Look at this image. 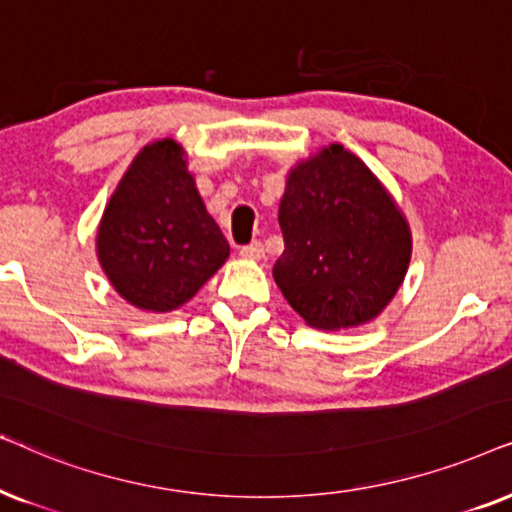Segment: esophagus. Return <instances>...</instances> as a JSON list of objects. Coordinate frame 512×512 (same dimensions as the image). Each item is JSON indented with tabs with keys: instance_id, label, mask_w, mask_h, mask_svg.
<instances>
[{
	"instance_id": "esophagus-1",
	"label": "esophagus",
	"mask_w": 512,
	"mask_h": 512,
	"mask_svg": "<svg viewBox=\"0 0 512 512\" xmlns=\"http://www.w3.org/2000/svg\"><path fill=\"white\" fill-rule=\"evenodd\" d=\"M262 255H264V248L260 241H252L241 248V257H245V260H262Z\"/></svg>"
}]
</instances>
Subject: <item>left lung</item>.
I'll return each mask as SVG.
<instances>
[{"mask_svg":"<svg viewBox=\"0 0 512 512\" xmlns=\"http://www.w3.org/2000/svg\"><path fill=\"white\" fill-rule=\"evenodd\" d=\"M285 250L274 281L311 327L377 318L410 267L412 234L393 196L342 145L297 163L278 208Z\"/></svg>","mask_w":512,"mask_h":512,"instance_id":"1","label":"left lung"}]
</instances>
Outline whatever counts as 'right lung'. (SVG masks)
I'll list each match as a JSON object with an SVG mask.
<instances>
[{"label":"right lung","instance_id":"right-lung-1","mask_svg":"<svg viewBox=\"0 0 512 512\" xmlns=\"http://www.w3.org/2000/svg\"><path fill=\"white\" fill-rule=\"evenodd\" d=\"M95 245L114 290L152 313L189 302L229 257L227 238L187 170L185 149L170 138L135 156L102 213Z\"/></svg>","mask_w":512,"mask_h":512}]
</instances>
